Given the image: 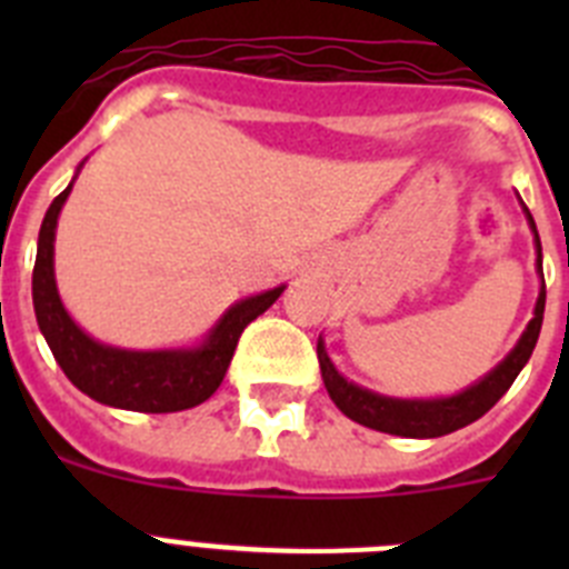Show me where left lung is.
<instances>
[{"mask_svg": "<svg viewBox=\"0 0 569 569\" xmlns=\"http://www.w3.org/2000/svg\"><path fill=\"white\" fill-rule=\"evenodd\" d=\"M521 202V196H519ZM521 210L527 216V224L532 230V244H536V273L541 279L539 299H536V308H532V319L525 328L521 339L516 341L510 353L492 367L485 379H479L476 385L465 387L461 393L453 396H436V399H396V396H381L367 390V387L356 385V381L345 379V376L336 370V365L330 361L328 347L325 339L319 336V345H316V353H319V367L321 379L328 387L330 399L339 407L347 419L359 421V425L370 427V430H379V433L390 436H405V439H439V436L453 433L461 427L472 425L476 419L490 410L501 396L510 390V385L516 381V376L521 373V367L530 361L532 347L539 341L541 321H545V270H541V239L536 222H532L530 210L521 202Z\"/></svg>", "mask_w": 569, "mask_h": 569, "instance_id": "obj_1", "label": "left lung"}]
</instances>
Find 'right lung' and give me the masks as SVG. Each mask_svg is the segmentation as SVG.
I'll use <instances>...</instances> for the list:
<instances>
[{"label":"right lung","mask_w":569,"mask_h":569,"mask_svg":"<svg viewBox=\"0 0 569 569\" xmlns=\"http://www.w3.org/2000/svg\"><path fill=\"white\" fill-rule=\"evenodd\" d=\"M82 164L77 168V176ZM73 182L50 202L44 213L37 241V264H33V310L50 353L59 361L64 376L99 405L133 410V413H176L202 405L222 385L241 330L256 316L264 313L288 284L230 305L199 345L164 347V350H128V347L102 345L70 319L59 299L57 273H53L57 222Z\"/></svg>","instance_id":"right-lung-1"}]
</instances>
